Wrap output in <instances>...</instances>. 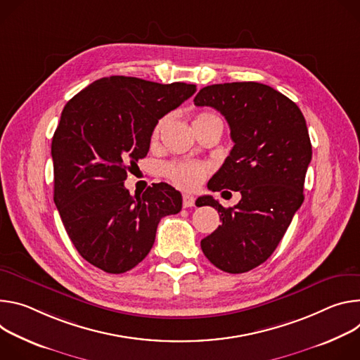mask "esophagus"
I'll use <instances>...</instances> for the list:
<instances>
[{
	"label": "esophagus",
	"mask_w": 360,
	"mask_h": 360,
	"mask_svg": "<svg viewBox=\"0 0 360 360\" xmlns=\"http://www.w3.org/2000/svg\"><path fill=\"white\" fill-rule=\"evenodd\" d=\"M194 202H195V198H194L191 194H183V207H184V209L193 207V206H194Z\"/></svg>",
	"instance_id": "obj_1"
}]
</instances>
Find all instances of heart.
Returning <instances> with one entry per match:
<instances>
[{
  "label": "heart",
  "instance_id": "b5f03b06",
  "mask_svg": "<svg viewBox=\"0 0 360 360\" xmlns=\"http://www.w3.org/2000/svg\"><path fill=\"white\" fill-rule=\"evenodd\" d=\"M210 115H213V114L203 112V114H198L195 117V120L203 118V117H210ZM160 127H162V122L155 126V129L153 131L154 137L158 136ZM165 173L170 179V181L174 183L177 187L191 190L203 181V179L209 173V166L205 163L187 162V160H184V162H173V163L166 165Z\"/></svg>",
  "mask_w": 360,
  "mask_h": 360
}]
</instances>
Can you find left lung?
<instances>
[{"label":"left lung","mask_w":360,"mask_h":360,"mask_svg":"<svg viewBox=\"0 0 360 360\" xmlns=\"http://www.w3.org/2000/svg\"><path fill=\"white\" fill-rule=\"evenodd\" d=\"M194 104L220 111L234 143L209 188L242 194L229 209L212 195L197 198L195 205L214 207L221 220L202 250L220 270L245 273L271 256L303 203L311 160L306 120L290 98L255 82L207 86Z\"/></svg>","instance_id":"8db88e82"}]
</instances>
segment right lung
<instances>
[{"mask_svg":"<svg viewBox=\"0 0 360 360\" xmlns=\"http://www.w3.org/2000/svg\"><path fill=\"white\" fill-rule=\"evenodd\" d=\"M194 93V84L111 75L65 104L51 143L54 203L74 248L93 266L131 270L151 250L160 219L181 210V194L167 183L131 195L124 180L147 155L158 120Z\"/></svg>","mask_w":360,"mask_h":360,"instance_id":"right-lung-1","label":"right lung"}]
</instances>
